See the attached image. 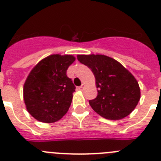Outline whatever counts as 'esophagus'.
Segmentation results:
<instances>
[{"instance_id": "1", "label": "esophagus", "mask_w": 161, "mask_h": 161, "mask_svg": "<svg viewBox=\"0 0 161 161\" xmlns=\"http://www.w3.org/2000/svg\"><path fill=\"white\" fill-rule=\"evenodd\" d=\"M84 87H85V84H83V83H82V84L79 86V89H80V90H83V89H84Z\"/></svg>"}]
</instances>
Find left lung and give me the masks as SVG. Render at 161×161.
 Listing matches in <instances>:
<instances>
[{
	"instance_id": "8db88e82",
	"label": "left lung",
	"mask_w": 161,
	"mask_h": 161,
	"mask_svg": "<svg viewBox=\"0 0 161 161\" xmlns=\"http://www.w3.org/2000/svg\"><path fill=\"white\" fill-rule=\"evenodd\" d=\"M77 58L96 78L97 96L89 100L96 113L106 119L120 120L135 109L140 100V88L129 70L104 55H78Z\"/></svg>"
}]
</instances>
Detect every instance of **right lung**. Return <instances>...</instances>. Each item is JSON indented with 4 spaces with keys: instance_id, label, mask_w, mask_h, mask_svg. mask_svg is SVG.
<instances>
[{
    "instance_id": "add662e5",
    "label": "right lung",
    "mask_w": 161,
    "mask_h": 161,
    "mask_svg": "<svg viewBox=\"0 0 161 161\" xmlns=\"http://www.w3.org/2000/svg\"><path fill=\"white\" fill-rule=\"evenodd\" d=\"M75 61L72 55L53 54L31 69L23 86V99L28 113L36 120L55 122L69 110L75 86L66 70Z\"/></svg>"
}]
</instances>
